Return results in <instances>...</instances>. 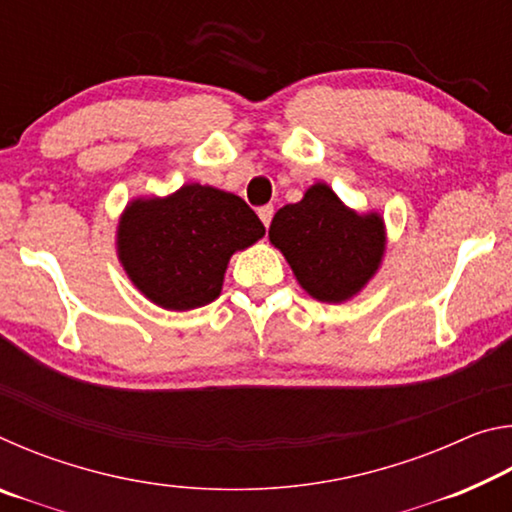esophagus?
I'll use <instances>...</instances> for the list:
<instances>
[{
	"mask_svg": "<svg viewBox=\"0 0 512 512\" xmlns=\"http://www.w3.org/2000/svg\"><path fill=\"white\" fill-rule=\"evenodd\" d=\"M257 214H259V219H262V223L266 225H271V219H273V205H264V207H259L257 210Z\"/></svg>",
	"mask_w": 512,
	"mask_h": 512,
	"instance_id": "34e87169",
	"label": "esophagus"
}]
</instances>
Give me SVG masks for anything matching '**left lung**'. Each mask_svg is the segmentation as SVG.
Returning a JSON list of instances; mask_svg holds the SVG:
<instances>
[{
  "label": "left lung",
  "instance_id": "1",
  "mask_svg": "<svg viewBox=\"0 0 512 512\" xmlns=\"http://www.w3.org/2000/svg\"><path fill=\"white\" fill-rule=\"evenodd\" d=\"M302 289L320 302L354 296L384 255V223L377 214L352 212L327 185L307 189L300 203L284 205L268 230Z\"/></svg>",
  "mask_w": 512,
  "mask_h": 512
}]
</instances>
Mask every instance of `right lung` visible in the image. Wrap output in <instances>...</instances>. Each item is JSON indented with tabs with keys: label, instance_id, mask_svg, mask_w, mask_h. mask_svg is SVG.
<instances>
[{
	"label": "right lung",
	"instance_id": "obj_1",
	"mask_svg": "<svg viewBox=\"0 0 512 512\" xmlns=\"http://www.w3.org/2000/svg\"><path fill=\"white\" fill-rule=\"evenodd\" d=\"M264 232V223L239 196L185 185L169 198L128 205L117 246L128 277L146 298L185 311L219 298L232 253Z\"/></svg>",
	"mask_w": 512,
	"mask_h": 512
}]
</instances>
